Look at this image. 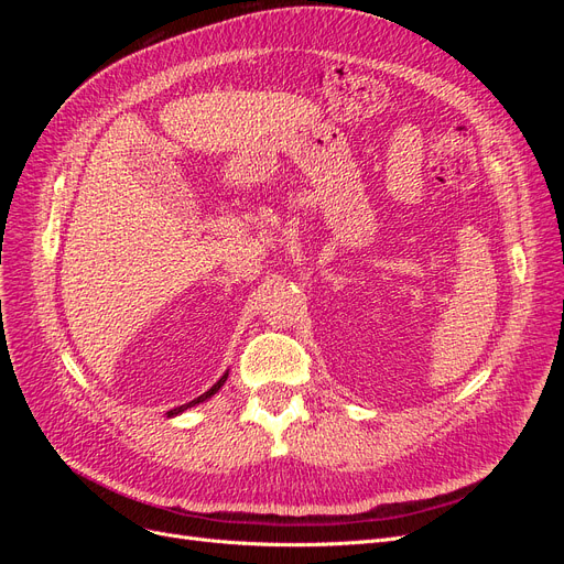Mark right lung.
<instances>
[{
  "label": "right lung",
  "instance_id": "obj_1",
  "mask_svg": "<svg viewBox=\"0 0 564 564\" xmlns=\"http://www.w3.org/2000/svg\"><path fill=\"white\" fill-rule=\"evenodd\" d=\"M226 379H228V373H226V377H220L207 392H204V395H199L197 400H193V402H187L185 406H178V409H174V412H169V416H174V414H178V412H183V409H187V406H193V404H199V402H204V400H207V398H212L214 395V392H218L220 390V386H224L226 383Z\"/></svg>",
  "mask_w": 564,
  "mask_h": 564
}]
</instances>
